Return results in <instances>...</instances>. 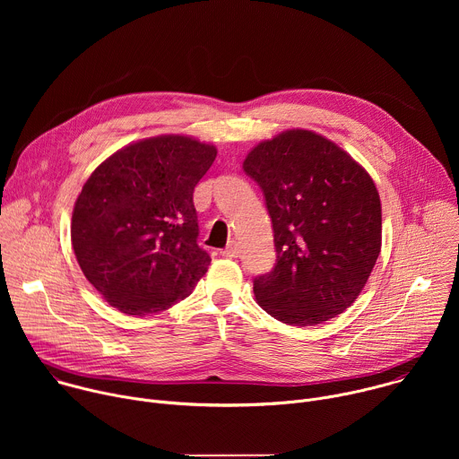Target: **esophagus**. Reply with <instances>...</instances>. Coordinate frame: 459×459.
Segmentation results:
<instances>
[{"instance_id":"34e87169","label":"esophagus","mask_w":459,"mask_h":459,"mask_svg":"<svg viewBox=\"0 0 459 459\" xmlns=\"http://www.w3.org/2000/svg\"><path fill=\"white\" fill-rule=\"evenodd\" d=\"M239 254V245L236 241H230L223 250H221V255L225 257H238Z\"/></svg>"}]
</instances>
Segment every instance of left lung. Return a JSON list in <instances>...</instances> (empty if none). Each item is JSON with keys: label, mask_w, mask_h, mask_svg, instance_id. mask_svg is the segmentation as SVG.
Returning <instances> with one entry per match:
<instances>
[{"label": "left lung", "mask_w": 459, "mask_h": 459, "mask_svg": "<svg viewBox=\"0 0 459 459\" xmlns=\"http://www.w3.org/2000/svg\"><path fill=\"white\" fill-rule=\"evenodd\" d=\"M243 170L264 190L276 265L254 280L259 307L298 326L349 308L381 250V202L368 172L334 142L292 128L255 145Z\"/></svg>", "instance_id": "obj_1"}]
</instances>
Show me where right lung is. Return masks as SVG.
Instances as JSON below:
<instances>
[{
	"label": "right lung",
	"mask_w": 459,
	"mask_h": 459,
	"mask_svg": "<svg viewBox=\"0 0 459 459\" xmlns=\"http://www.w3.org/2000/svg\"><path fill=\"white\" fill-rule=\"evenodd\" d=\"M216 147L167 134L130 143L85 181L73 212L78 264L108 305L128 316L186 298L209 265L192 194Z\"/></svg>",
	"instance_id": "right-lung-1"
}]
</instances>
